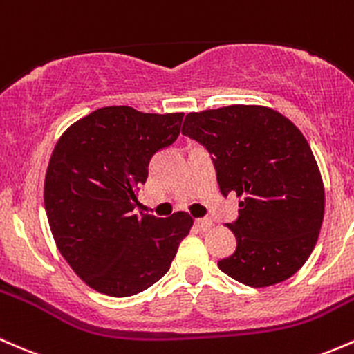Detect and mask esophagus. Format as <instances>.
<instances>
[{
  "label": "esophagus",
  "mask_w": 354,
  "mask_h": 354,
  "mask_svg": "<svg viewBox=\"0 0 354 354\" xmlns=\"http://www.w3.org/2000/svg\"><path fill=\"white\" fill-rule=\"evenodd\" d=\"M194 225H196V228H198V230L207 232L211 227H213V221H211L209 218H198V220L194 221Z\"/></svg>",
  "instance_id": "esophagus-1"
}]
</instances>
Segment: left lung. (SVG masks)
Segmentation results:
<instances>
[{
    "instance_id": "8db88e82",
    "label": "left lung",
    "mask_w": 354,
    "mask_h": 354,
    "mask_svg": "<svg viewBox=\"0 0 354 354\" xmlns=\"http://www.w3.org/2000/svg\"><path fill=\"white\" fill-rule=\"evenodd\" d=\"M182 134L211 155L221 194L243 198L227 225L236 249L218 268L252 288L291 278L324 220L322 177L300 129L269 107L228 105L187 114Z\"/></svg>"
}]
</instances>
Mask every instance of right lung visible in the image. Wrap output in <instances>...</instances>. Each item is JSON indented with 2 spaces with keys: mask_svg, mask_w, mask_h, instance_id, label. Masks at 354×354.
Wrapping results in <instances>:
<instances>
[{
  "mask_svg": "<svg viewBox=\"0 0 354 354\" xmlns=\"http://www.w3.org/2000/svg\"><path fill=\"white\" fill-rule=\"evenodd\" d=\"M184 114L102 107L69 126L50 155L44 204L73 271L109 297H131L167 274L192 218H138V191L156 151L180 133Z\"/></svg>",
  "mask_w": 354,
  "mask_h": 354,
  "instance_id": "1",
  "label": "right lung"
}]
</instances>
